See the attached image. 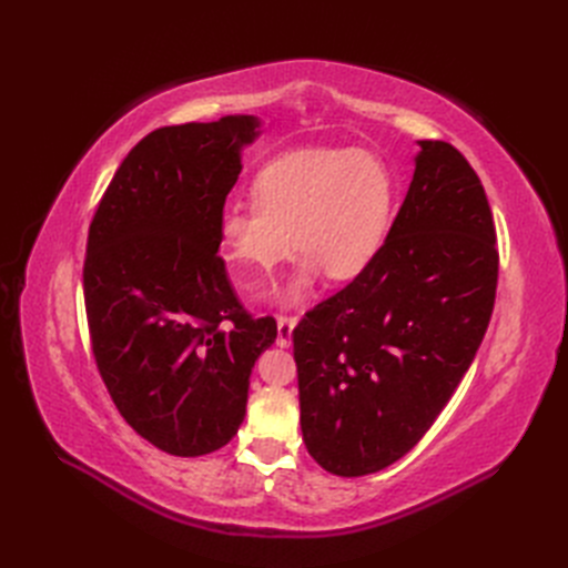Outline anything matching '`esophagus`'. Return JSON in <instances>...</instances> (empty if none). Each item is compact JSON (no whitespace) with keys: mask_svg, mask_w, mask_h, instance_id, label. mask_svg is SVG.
Wrapping results in <instances>:
<instances>
[{"mask_svg":"<svg viewBox=\"0 0 568 568\" xmlns=\"http://www.w3.org/2000/svg\"><path fill=\"white\" fill-rule=\"evenodd\" d=\"M296 324H298V317H291V315H280L277 317V346L280 348L291 346V336H294Z\"/></svg>","mask_w":568,"mask_h":568,"instance_id":"1","label":"esophagus"}]
</instances>
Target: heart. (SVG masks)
I'll list each match as a JSON object with an SVG mask.
<instances>
[{
    "mask_svg": "<svg viewBox=\"0 0 568 568\" xmlns=\"http://www.w3.org/2000/svg\"><path fill=\"white\" fill-rule=\"evenodd\" d=\"M253 205L220 217L232 280L244 291L263 288L296 244L303 261L288 288L296 303L320 272L348 282L369 267L390 225L395 180L369 151L301 149L257 173Z\"/></svg>",
    "mask_w": 568,
    "mask_h": 568,
    "instance_id": "1",
    "label": "heart"
}]
</instances>
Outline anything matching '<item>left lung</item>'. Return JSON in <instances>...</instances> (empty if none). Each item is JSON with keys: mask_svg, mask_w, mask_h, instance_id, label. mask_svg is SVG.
<instances>
[{"mask_svg": "<svg viewBox=\"0 0 568 568\" xmlns=\"http://www.w3.org/2000/svg\"><path fill=\"white\" fill-rule=\"evenodd\" d=\"M495 288L484 184L453 144L422 140L379 253L294 329L301 432L322 469L367 476L415 448L474 363Z\"/></svg>", "mask_w": 568, "mask_h": 568, "instance_id": "left-lung-1", "label": "left lung"}]
</instances>
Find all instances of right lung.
Segmentation results:
<instances>
[{
	"instance_id": "add662e5",
	"label": "right lung",
	"mask_w": 568,
	"mask_h": 568,
	"mask_svg": "<svg viewBox=\"0 0 568 568\" xmlns=\"http://www.w3.org/2000/svg\"><path fill=\"white\" fill-rule=\"evenodd\" d=\"M257 134L253 115L153 130L90 225L82 284L99 374L123 419L168 455H209L236 436L255 359L277 338V322L244 311L217 255Z\"/></svg>"
}]
</instances>
